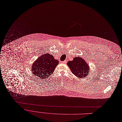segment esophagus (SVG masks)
Segmentation results:
<instances>
[{"mask_svg": "<svg viewBox=\"0 0 122 122\" xmlns=\"http://www.w3.org/2000/svg\"><path fill=\"white\" fill-rule=\"evenodd\" d=\"M61 63H62V64H66L67 63V61L66 60H65L63 61H61Z\"/></svg>", "mask_w": 122, "mask_h": 122, "instance_id": "obj_1", "label": "esophagus"}]
</instances>
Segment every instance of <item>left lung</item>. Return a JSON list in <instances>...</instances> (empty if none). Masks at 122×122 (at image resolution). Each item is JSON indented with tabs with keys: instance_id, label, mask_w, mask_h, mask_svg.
Wrapping results in <instances>:
<instances>
[{
	"instance_id": "8db88e82",
	"label": "left lung",
	"mask_w": 122,
	"mask_h": 122,
	"mask_svg": "<svg viewBox=\"0 0 122 122\" xmlns=\"http://www.w3.org/2000/svg\"><path fill=\"white\" fill-rule=\"evenodd\" d=\"M67 65L72 74L77 78H83L89 75V67L81 57L74 58L72 61L67 62Z\"/></svg>"
}]
</instances>
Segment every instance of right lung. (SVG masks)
I'll return each instance as SVG.
<instances>
[{
	"label": "right lung",
	"instance_id": "add662e5",
	"mask_svg": "<svg viewBox=\"0 0 122 122\" xmlns=\"http://www.w3.org/2000/svg\"><path fill=\"white\" fill-rule=\"evenodd\" d=\"M59 61L48 53L40 56L33 64L32 71L35 76L45 79L53 72Z\"/></svg>",
	"mask_w": 122,
	"mask_h": 122
}]
</instances>
